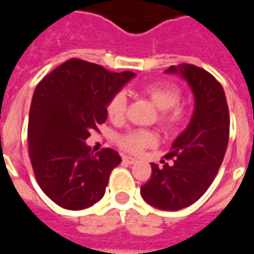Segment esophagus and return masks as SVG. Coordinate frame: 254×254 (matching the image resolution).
Returning <instances> with one entry per match:
<instances>
[{
  "label": "esophagus",
  "instance_id": "esophagus-1",
  "mask_svg": "<svg viewBox=\"0 0 254 254\" xmlns=\"http://www.w3.org/2000/svg\"><path fill=\"white\" fill-rule=\"evenodd\" d=\"M124 162L127 163V165H134L137 160L134 159V158H132V156H124Z\"/></svg>",
  "mask_w": 254,
  "mask_h": 254
}]
</instances>
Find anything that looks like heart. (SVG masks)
I'll return each mask as SVG.
<instances>
[{
  "instance_id": "obj_1",
  "label": "heart",
  "mask_w": 254,
  "mask_h": 254,
  "mask_svg": "<svg viewBox=\"0 0 254 254\" xmlns=\"http://www.w3.org/2000/svg\"><path fill=\"white\" fill-rule=\"evenodd\" d=\"M141 94L160 111L158 124L166 132L177 130L185 121V111L178 106L181 100V89L177 85L167 83H152L144 85ZM107 116L111 121L120 122L127 111V95L116 92L106 106ZM158 143L156 136L149 130H132L120 138V145L132 154H140L144 149L151 148Z\"/></svg>"
}]
</instances>
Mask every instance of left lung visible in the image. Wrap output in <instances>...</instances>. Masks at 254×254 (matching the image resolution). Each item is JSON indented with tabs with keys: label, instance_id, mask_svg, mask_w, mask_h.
<instances>
[{
	"label": "left lung",
	"instance_id": "8db88e82",
	"mask_svg": "<svg viewBox=\"0 0 254 254\" xmlns=\"http://www.w3.org/2000/svg\"><path fill=\"white\" fill-rule=\"evenodd\" d=\"M189 84L194 96V111L188 127L174 140L165 159L173 165L151 163L152 174L141 187L149 205L163 211H178L196 202L211 187L229 144L230 116L223 87L211 73L190 64L170 66Z\"/></svg>",
	"mask_w": 254,
	"mask_h": 254
}]
</instances>
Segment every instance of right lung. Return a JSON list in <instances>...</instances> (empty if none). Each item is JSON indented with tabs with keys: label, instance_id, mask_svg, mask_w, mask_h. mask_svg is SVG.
I'll list each match as a JSON object with an SVG mask.
<instances>
[{
	"label": "right lung",
	"instance_id": "right-lung-1",
	"mask_svg": "<svg viewBox=\"0 0 254 254\" xmlns=\"http://www.w3.org/2000/svg\"><path fill=\"white\" fill-rule=\"evenodd\" d=\"M134 76L72 58L36 85L28 118L31 165L42 190L60 207L78 211L105 196L121 156L111 148L92 154L85 140L107 120L109 99Z\"/></svg>",
	"mask_w": 254,
	"mask_h": 254
}]
</instances>
